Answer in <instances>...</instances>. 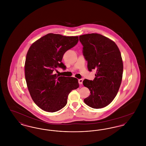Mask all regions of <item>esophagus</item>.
I'll list each match as a JSON object with an SVG mask.
<instances>
[{
    "instance_id": "esophagus-1",
    "label": "esophagus",
    "mask_w": 146,
    "mask_h": 146,
    "mask_svg": "<svg viewBox=\"0 0 146 146\" xmlns=\"http://www.w3.org/2000/svg\"><path fill=\"white\" fill-rule=\"evenodd\" d=\"M83 82V80L82 79H80L78 80V82H79V84H82Z\"/></svg>"
}]
</instances>
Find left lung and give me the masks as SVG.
Here are the masks:
<instances>
[{
    "label": "left lung",
    "instance_id": "1",
    "mask_svg": "<svg viewBox=\"0 0 146 146\" xmlns=\"http://www.w3.org/2000/svg\"><path fill=\"white\" fill-rule=\"evenodd\" d=\"M79 40L88 70H96L93 80H84L91 94L84 101L93 108H104L116 96L121 83L123 63L120 50L114 42L100 34L82 35Z\"/></svg>",
    "mask_w": 146,
    "mask_h": 146
}]
</instances>
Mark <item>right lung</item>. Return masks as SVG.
<instances>
[{"instance_id":"obj_1","label":"right lung","mask_w":146,"mask_h":146,"mask_svg":"<svg viewBox=\"0 0 146 146\" xmlns=\"http://www.w3.org/2000/svg\"><path fill=\"white\" fill-rule=\"evenodd\" d=\"M78 41V36L49 33L28 50L25 66L27 88L35 104L45 111L61 110L67 104L71 91L79 88L76 78L60 76L54 73L57 68L66 70L63 56Z\"/></svg>"}]
</instances>
